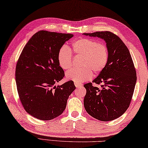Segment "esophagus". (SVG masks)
I'll return each instance as SVG.
<instances>
[{
    "label": "esophagus",
    "mask_w": 148,
    "mask_h": 148,
    "mask_svg": "<svg viewBox=\"0 0 148 148\" xmlns=\"http://www.w3.org/2000/svg\"><path fill=\"white\" fill-rule=\"evenodd\" d=\"M75 86L77 87V88H80V87L82 86V85H83V84H81V83H75Z\"/></svg>",
    "instance_id": "1"
}]
</instances>
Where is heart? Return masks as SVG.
Listing matches in <instances>:
<instances>
[{"mask_svg": "<svg viewBox=\"0 0 148 148\" xmlns=\"http://www.w3.org/2000/svg\"><path fill=\"white\" fill-rule=\"evenodd\" d=\"M71 52L81 57L80 68L73 69L67 73L65 77L75 83L88 81L94 75H98L106 68L109 60L108 48L103 43L90 38H79L72 43ZM72 54L67 46H63L58 53V62L64 70L71 68Z\"/></svg>", "mask_w": 148, "mask_h": 148, "instance_id": "b5f03b06", "label": "heart"}]
</instances>
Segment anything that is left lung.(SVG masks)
Masks as SVG:
<instances>
[{
    "label": "left lung",
    "instance_id": "left-lung-1",
    "mask_svg": "<svg viewBox=\"0 0 148 148\" xmlns=\"http://www.w3.org/2000/svg\"><path fill=\"white\" fill-rule=\"evenodd\" d=\"M98 37L106 43L109 60L106 68L92 83L84 85L86 94L84 106L92 117L101 121H110L119 117L128 108L134 93L136 73L128 48L121 38L110 31L83 33Z\"/></svg>",
    "mask_w": 148,
    "mask_h": 148
}]
</instances>
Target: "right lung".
Instances as JSON below:
<instances>
[{"label":"right lung","instance_id":"right-lung-1","mask_svg":"<svg viewBox=\"0 0 148 148\" xmlns=\"http://www.w3.org/2000/svg\"><path fill=\"white\" fill-rule=\"evenodd\" d=\"M73 34L40 31L24 47L16 64L17 90L23 107L40 120H51L64 112L69 96L75 89L73 81L54 84L64 77L58 53Z\"/></svg>","mask_w":148,"mask_h":148}]
</instances>
